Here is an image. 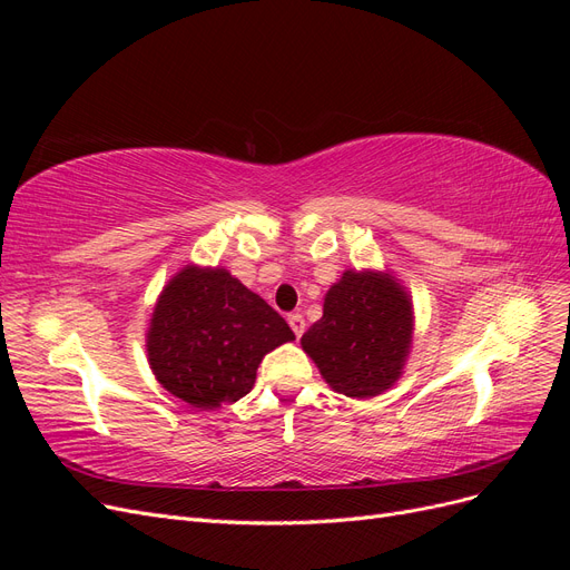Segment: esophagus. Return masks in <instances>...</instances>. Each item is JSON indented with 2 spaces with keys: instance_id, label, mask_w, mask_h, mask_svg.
Returning a JSON list of instances; mask_svg holds the SVG:
<instances>
[{
  "instance_id": "esophagus-1",
  "label": "esophagus",
  "mask_w": 570,
  "mask_h": 570,
  "mask_svg": "<svg viewBox=\"0 0 570 570\" xmlns=\"http://www.w3.org/2000/svg\"><path fill=\"white\" fill-rule=\"evenodd\" d=\"M287 323H289V327H292V333H295L297 337L304 335L306 323H304V316H302V314H289V316H287Z\"/></svg>"
}]
</instances>
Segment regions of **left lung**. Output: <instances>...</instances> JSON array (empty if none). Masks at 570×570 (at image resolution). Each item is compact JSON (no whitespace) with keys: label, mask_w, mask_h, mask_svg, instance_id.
Segmentation results:
<instances>
[{"label":"left lung","mask_w":570,"mask_h":570,"mask_svg":"<svg viewBox=\"0 0 570 570\" xmlns=\"http://www.w3.org/2000/svg\"><path fill=\"white\" fill-rule=\"evenodd\" d=\"M413 302L392 271H344L323 316L302 335L323 381L352 400H373L400 381L413 344Z\"/></svg>","instance_id":"8db88e82"}]
</instances>
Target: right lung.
<instances>
[{
  "mask_svg": "<svg viewBox=\"0 0 570 570\" xmlns=\"http://www.w3.org/2000/svg\"><path fill=\"white\" fill-rule=\"evenodd\" d=\"M292 340L285 318L228 268L187 264L154 304L147 361L164 390L206 411L243 400L264 356Z\"/></svg>",
  "mask_w": 570,
  "mask_h": 570,
  "instance_id": "add662e5",
  "label": "right lung"
}]
</instances>
